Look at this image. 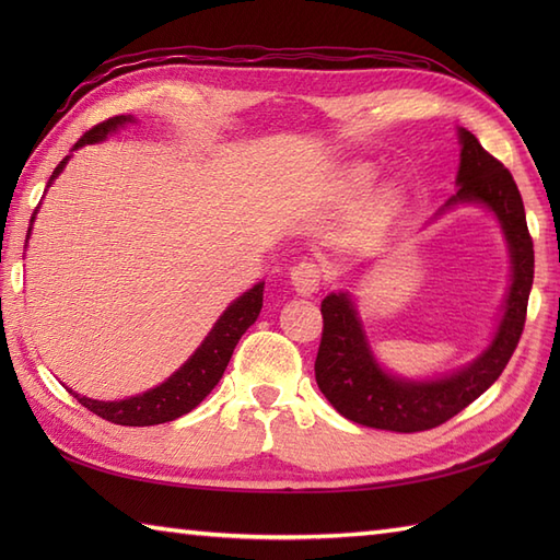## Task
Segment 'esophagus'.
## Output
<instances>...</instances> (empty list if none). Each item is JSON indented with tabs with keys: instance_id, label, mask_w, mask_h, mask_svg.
Returning a JSON list of instances; mask_svg holds the SVG:
<instances>
[{
	"instance_id": "obj_1",
	"label": "esophagus",
	"mask_w": 560,
	"mask_h": 560,
	"mask_svg": "<svg viewBox=\"0 0 560 560\" xmlns=\"http://www.w3.org/2000/svg\"><path fill=\"white\" fill-rule=\"evenodd\" d=\"M291 283L301 295H313L323 287V269L317 261L303 259L291 269Z\"/></svg>"
}]
</instances>
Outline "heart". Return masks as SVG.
<instances>
[{
	"label": "heart",
	"instance_id": "1",
	"mask_svg": "<svg viewBox=\"0 0 560 560\" xmlns=\"http://www.w3.org/2000/svg\"><path fill=\"white\" fill-rule=\"evenodd\" d=\"M359 180H365V173H359Z\"/></svg>",
	"mask_w": 560,
	"mask_h": 560
}]
</instances>
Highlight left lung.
Returning <instances> with one entry per match:
<instances>
[{
    "label": "left lung",
    "mask_w": 560,
    "mask_h": 560,
    "mask_svg": "<svg viewBox=\"0 0 560 560\" xmlns=\"http://www.w3.org/2000/svg\"><path fill=\"white\" fill-rule=\"evenodd\" d=\"M462 159L457 195L445 207L459 201H481L501 221L513 257V283L505 315L489 351L464 371L407 383L380 371L363 337L347 293H329L323 301V339L315 359V380L323 395L349 421L380 431L419 433L450 421L489 389L515 353L527 319V301L534 281V243L527 229L525 205L505 165L486 151L479 139L459 129Z\"/></svg>",
    "instance_id": "1"
}]
</instances>
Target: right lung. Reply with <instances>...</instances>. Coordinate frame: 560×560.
Masks as SVG:
<instances>
[{"label":"right lung","instance_id":"right-lung-1","mask_svg":"<svg viewBox=\"0 0 560 560\" xmlns=\"http://www.w3.org/2000/svg\"><path fill=\"white\" fill-rule=\"evenodd\" d=\"M125 122H132V117L115 115L110 120H103L101 125L91 127L89 132L77 141V149L83 144H93V141H103ZM65 163L67 159L59 161L50 183L62 173ZM261 291H265V283H257L255 289H249L245 295H241V299L221 315L219 323L213 325L209 337L195 351L192 359H189L175 375L165 380L163 385L122 401H96L74 395V392H71V395H74L79 404H83L89 411L117 425H156L180 419L183 413L192 411L197 404L219 385L237 339L245 335L247 327L255 323L261 311Z\"/></svg>","mask_w":560,"mask_h":560}]
</instances>
